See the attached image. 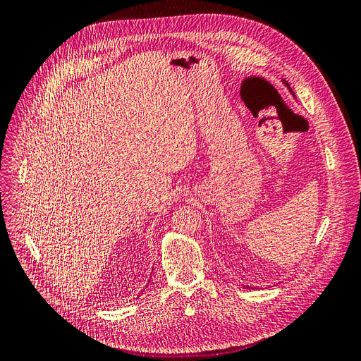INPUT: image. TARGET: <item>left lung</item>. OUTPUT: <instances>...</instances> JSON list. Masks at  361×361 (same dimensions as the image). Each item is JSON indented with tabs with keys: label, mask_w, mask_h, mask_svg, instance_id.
I'll return each instance as SVG.
<instances>
[{
	"label": "left lung",
	"mask_w": 361,
	"mask_h": 361,
	"mask_svg": "<svg viewBox=\"0 0 361 361\" xmlns=\"http://www.w3.org/2000/svg\"><path fill=\"white\" fill-rule=\"evenodd\" d=\"M285 84H286V85H288V82H286V81H285ZM288 87H289V85H288Z\"/></svg>",
	"instance_id": "1"
}]
</instances>
